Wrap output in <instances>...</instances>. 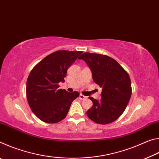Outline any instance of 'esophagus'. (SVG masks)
<instances>
[{
    "label": "esophagus",
    "instance_id": "esophagus-1",
    "mask_svg": "<svg viewBox=\"0 0 159 159\" xmlns=\"http://www.w3.org/2000/svg\"><path fill=\"white\" fill-rule=\"evenodd\" d=\"M79 98H80V99H85L87 98V97H85V96H84V95H83L82 94H80Z\"/></svg>",
    "mask_w": 159,
    "mask_h": 159
}]
</instances>
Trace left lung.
Wrapping results in <instances>:
<instances>
[{
	"instance_id": "1",
	"label": "left lung",
	"mask_w": 159,
	"mask_h": 159,
	"mask_svg": "<svg viewBox=\"0 0 159 159\" xmlns=\"http://www.w3.org/2000/svg\"><path fill=\"white\" fill-rule=\"evenodd\" d=\"M79 59L87 63L93 80L102 88L100 100L89 98L93 105L86 112L88 117L99 124L115 121L125 111L131 97V80L128 72L107 55L85 52Z\"/></svg>"
}]
</instances>
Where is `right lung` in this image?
I'll use <instances>...</instances> for the list:
<instances>
[{
    "label": "right lung",
    "mask_w": 159,
    "mask_h": 159,
    "mask_svg": "<svg viewBox=\"0 0 159 159\" xmlns=\"http://www.w3.org/2000/svg\"><path fill=\"white\" fill-rule=\"evenodd\" d=\"M82 51L58 50L39 61L26 81V98L31 111L42 121L56 123L66 116L71 104L79 93L59 89L69 67Z\"/></svg>",
    "instance_id": "right-lung-1"
}]
</instances>
